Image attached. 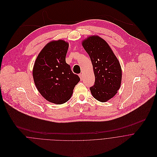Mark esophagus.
<instances>
[{
    "mask_svg": "<svg viewBox=\"0 0 157 157\" xmlns=\"http://www.w3.org/2000/svg\"><path fill=\"white\" fill-rule=\"evenodd\" d=\"M79 77H80V80H83V75H82V74H79Z\"/></svg>",
    "mask_w": 157,
    "mask_h": 157,
    "instance_id": "esophagus-1",
    "label": "esophagus"
}]
</instances>
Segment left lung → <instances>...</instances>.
<instances>
[{
    "mask_svg": "<svg viewBox=\"0 0 157 157\" xmlns=\"http://www.w3.org/2000/svg\"><path fill=\"white\" fill-rule=\"evenodd\" d=\"M89 55L95 81L90 88L93 97L101 102L112 98L119 89L122 71L119 62L108 44L98 36H90L82 42Z\"/></svg>",
    "mask_w": 157,
    "mask_h": 157,
    "instance_id": "left-lung-1",
    "label": "left lung"
}]
</instances>
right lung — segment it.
Segmentation results:
<instances>
[{
	"mask_svg": "<svg viewBox=\"0 0 157 157\" xmlns=\"http://www.w3.org/2000/svg\"><path fill=\"white\" fill-rule=\"evenodd\" d=\"M68 48V43L64 40L48 43L38 54L33 67V76L38 90L46 100L55 104L67 102L80 81L66 62Z\"/></svg>",
	"mask_w": 157,
	"mask_h": 157,
	"instance_id": "add662e5",
	"label": "right lung"
}]
</instances>
